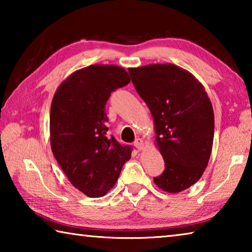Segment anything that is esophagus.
Segmentation results:
<instances>
[{
  "instance_id": "esophagus-1",
  "label": "esophagus",
  "mask_w": 252,
  "mask_h": 252,
  "mask_svg": "<svg viewBox=\"0 0 252 252\" xmlns=\"http://www.w3.org/2000/svg\"><path fill=\"white\" fill-rule=\"evenodd\" d=\"M134 147L138 149V150H143V148H144V142H143V140L142 139H140V138H138L134 141Z\"/></svg>"
}]
</instances>
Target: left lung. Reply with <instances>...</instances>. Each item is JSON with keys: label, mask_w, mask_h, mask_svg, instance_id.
I'll return each instance as SVG.
<instances>
[{"label": "left lung", "mask_w": 252, "mask_h": 252, "mask_svg": "<svg viewBox=\"0 0 252 252\" xmlns=\"http://www.w3.org/2000/svg\"><path fill=\"white\" fill-rule=\"evenodd\" d=\"M136 92L155 121L164 171L153 178L163 191L180 192L197 182L211 155L215 116L203 85L171 63L129 69Z\"/></svg>", "instance_id": "1"}]
</instances>
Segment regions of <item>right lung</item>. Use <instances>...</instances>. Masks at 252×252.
I'll list each match as a JSON object with an SVG mask.
<instances>
[{
  "mask_svg": "<svg viewBox=\"0 0 252 252\" xmlns=\"http://www.w3.org/2000/svg\"><path fill=\"white\" fill-rule=\"evenodd\" d=\"M130 82L117 65L94 64L72 73L53 96L50 141L69 181L90 198L103 197L118 180L132 147L108 136L105 104L111 93Z\"/></svg>",
  "mask_w": 252,
  "mask_h": 252,
  "instance_id": "add662e5",
  "label": "right lung"
}]
</instances>
